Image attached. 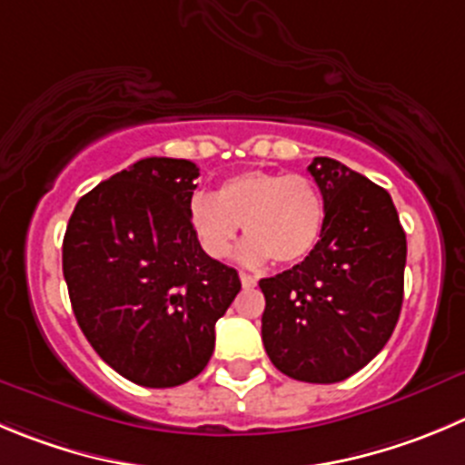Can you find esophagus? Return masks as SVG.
<instances>
[{"label": "esophagus", "mask_w": 465, "mask_h": 465, "mask_svg": "<svg viewBox=\"0 0 465 465\" xmlns=\"http://www.w3.org/2000/svg\"><path fill=\"white\" fill-rule=\"evenodd\" d=\"M240 281H242V285H244V287H253V285H258V278L251 276V273H244V272L240 273Z\"/></svg>", "instance_id": "34e87169"}]
</instances>
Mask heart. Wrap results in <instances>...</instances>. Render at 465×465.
<instances>
[{"label": "heart", "instance_id": "b5f03b06", "mask_svg": "<svg viewBox=\"0 0 465 465\" xmlns=\"http://www.w3.org/2000/svg\"><path fill=\"white\" fill-rule=\"evenodd\" d=\"M189 225L203 253L214 260L235 251L244 225L242 260L296 264L320 244L326 205L311 178L278 171H246L223 180L212 193H196L187 207Z\"/></svg>", "mask_w": 465, "mask_h": 465}]
</instances>
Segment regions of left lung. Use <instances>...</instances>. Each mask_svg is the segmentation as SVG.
I'll return each mask as SVG.
<instances>
[{"label": "left lung", "instance_id": "1", "mask_svg": "<svg viewBox=\"0 0 465 465\" xmlns=\"http://www.w3.org/2000/svg\"><path fill=\"white\" fill-rule=\"evenodd\" d=\"M326 205L320 244L260 281L269 361L306 383L344 381L391 340L404 302L406 235L392 198L331 157L308 166Z\"/></svg>", "mask_w": 465, "mask_h": 465}]
</instances>
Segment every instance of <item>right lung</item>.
I'll return each instance as SVG.
<instances>
[{"label": "right lung", "mask_w": 465, "mask_h": 465, "mask_svg": "<svg viewBox=\"0 0 465 465\" xmlns=\"http://www.w3.org/2000/svg\"><path fill=\"white\" fill-rule=\"evenodd\" d=\"M198 166L145 157L79 198L64 237V278L97 356L145 388L198 377L214 324L242 290L189 225Z\"/></svg>", "instance_id": "1"}]
</instances>
